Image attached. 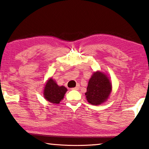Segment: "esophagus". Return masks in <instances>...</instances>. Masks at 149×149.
<instances>
[{
    "instance_id": "1",
    "label": "esophagus",
    "mask_w": 149,
    "mask_h": 149,
    "mask_svg": "<svg viewBox=\"0 0 149 149\" xmlns=\"http://www.w3.org/2000/svg\"><path fill=\"white\" fill-rule=\"evenodd\" d=\"M79 86L78 84H77V86H75V88H72V90H75V91H77V90L79 89Z\"/></svg>"
}]
</instances>
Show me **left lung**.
Segmentation results:
<instances>
[{
	"label": "left lung",
	"instance_id": "1",
	"mask_svg": "<svg viewBox=\"0 0 149 149\" xmlns=\"http://www.w3.org/2000/svg\"><path fill=\"white\" fill-rule=\"evenodd\" d=\"M111 92V83L106 75L102 72L94 73L88 81L86 98L89 103L94 105L105 101Z\"/></svg>",
	"mask_w": 149,
	"mask_h": 149
}]
</instances>
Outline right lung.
Segmentation results:
<instances>
[{
	"label": "right lung",
	"mask_w": 149,
	"mask_h": 149,
	"mask_svg": "<svg viewBox=\"0 0 149 149\" xmlns=\"http://www.w3.org/2000/svg\"><path fill=\"white\" fill-rule=\"evenodd\" d=\"M67 88L65 86H58L55 81L51 78L46 84L44 95L48 101L53 103L58 104L64 98V95L67 92Z\"/></svg>",
	"instance_id": "obj_1"
}]
</instances>
